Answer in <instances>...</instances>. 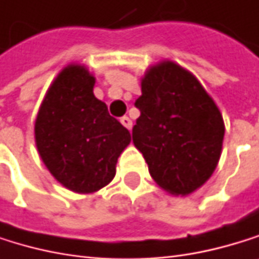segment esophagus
Instances as JSON below:
<instances>
[{"mask_svg":"<svg viewBox=\"0 0 259 259\" xmlns=\"http://www.w3.org/2000/svg\"><path fill=\"white\" fill-rule=\"evenodd\" d=\"M121 124H122L125 128H128V131L132 128V119L128 118V116H122V118H121Z\"/></svg>","mask_w":259,"mask_h":259,"instance_id":"34e87169","label":"esophagus"}]
</instances>
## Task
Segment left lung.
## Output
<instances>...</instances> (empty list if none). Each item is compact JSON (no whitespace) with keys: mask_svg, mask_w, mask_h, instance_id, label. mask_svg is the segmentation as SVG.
<instances>
[{"mask_svg":"<svg viewBox=\"0 0 259 259\" xmlns=\"http://www.w3.org/2000/svg\"><path fill=\"white\" fill-rule=\"evenodd\" d=\"M135 106L141 115L132 140L150 177L172 195L195 192L221 156L224 121L215 101L189 70L162 61L146 72Z\"/></svg>","mask_w":259,"mask_h":259,"instance_id":"1","label":"left lung"}]
</instances>
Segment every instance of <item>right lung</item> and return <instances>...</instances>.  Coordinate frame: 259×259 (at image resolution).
Listing matches in <instances>:
<instances>
[{"label":"right lung","instance_id":"obj_1","mask_svg":"<svg viewBox=\"0 0 259 259\" xmlns=\"http://www.w3.org/2000/svg\"><path fill=\"white\" fill-rule=\"evenodd\" d=\"M95 76L84 66L64 67L49 87L35 121L39 156L58 183L76 193L107 186L131 132L94 95Z\"/></svg>","mask_w":259,"mask_h":259}]
</instances>
